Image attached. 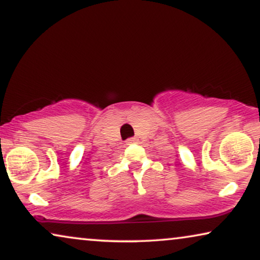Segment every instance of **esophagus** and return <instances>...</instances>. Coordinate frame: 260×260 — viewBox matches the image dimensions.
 <instances>
[{
	"label": "esophagus",
	"instance_id": "34e87169",
	"mask_svg": "<svg viewBox=\"0 0 260 260\" xmlns=\"http://www.w3.org/2000/svg\"><path fill=\"white\" fill-rule=\"evenodd\" d=\"M135 142H137V138L133 137V138H129V140L126 141V143H127V144H131V143H135Z\"/></svg>",
	"mask_w": 260,
	"mask_h": 260
}]
</instances>
